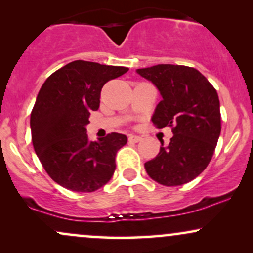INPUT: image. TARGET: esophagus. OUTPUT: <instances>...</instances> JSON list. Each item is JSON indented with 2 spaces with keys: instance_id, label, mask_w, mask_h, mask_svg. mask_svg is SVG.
<instances>
[{
  "instance_id": "1",
  "label": "esophagus",
  "mask_w": 253,
  "mask_h": 253,
  "mask_svg": "<svg viewBox=\"0 0 253 253\" xmlns=\"http://www.w3.org/2000/svg\"><path fill=\"white\" fill-rule=\"evenodd\" d=\"M141 139H143V138H141V136H139V135H133V134L128 135V140L132 141V143H139Z\"/></svg>"
}]
</instances>
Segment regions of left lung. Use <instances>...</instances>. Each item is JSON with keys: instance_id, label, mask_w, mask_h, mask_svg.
Segmentation results:
<instances>
[{"instance_id": "left-lung-1", "label": "left lung", "mask_w": 253, "mask_h": 253, "mask_svg": "<svg viewBox=\"0 0 253 253\" xmlns=\"http://www.w3.org/2000/svg\"><path fill=\"white\" fill-rule=\"evenodd\" d=\"M157 86L163 100L151 120L157 128L169 126L168 146L145 163L153 181L176 187L193 181L210 164L221 132L216 90L199 70L184 65L158 64L136 70Z\"/></svg>"}]
</instances>
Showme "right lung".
<instances>
[{
  "label": "right lung",
  "mask_w": 253,
  "mask_h": 253,
  "mask_svg": "<svg viewBox=\"0 0 253 253\" xmlns=\"http://www.w3.org/2000/svg\"><path fill=\"white\" fill-rule=\"evenodd\" d=\"M124 66L75 60L42 84L31 113L32 141L48 176L62 187L90 193L103 187L115 171V156L127 136L110 133L89 141L85 126L100 107L108 81L126 74Z\"/></svg>",
  "instance_id": "1"
}]
</instances>
